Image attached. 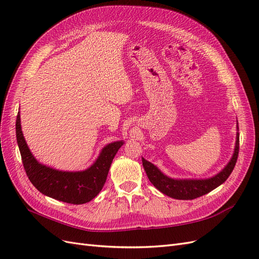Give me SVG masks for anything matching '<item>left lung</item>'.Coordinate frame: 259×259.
Segmentation results:
<instances>
[{
  "mask_svg": "<svg viewBox=\"0 0 259 259\" xmlns=\"http://www.w3.org/2000/svg\"><path fill=\"white\" fill-rule=\"evenodd\" d=\"M239 155V133H237L236 147L231 160L227 164L225 168L210 178L206 179H174L164 175L162 171L156 167L154 164L143 158V166L146 174L151 184L161 191L162 193L168 195L170 198L177 200H193L202 197L215 188L225 183L233 170Z\"/></svg>",
  "mask_w": 259,
  "mask_h": 259,
  "instance_id": "8db88e82",
  "label": "left lung"
}]
</instances>
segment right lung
I'll use <instances>...</instances> for the list:
<instances>
[{
	"label": "right lung",
	"instance_id": "right-lung-1",
	"mask_svg": "<svg viewBox=\"0 0 259 259\" xmlns=\"http://www.w3.org/2000/svg\"><path fill=\"white\" fill-rule=\"evenodd\" d=\"M16 137L23 167L30 182L41 193L70 204H84L96 197L106 183L114 155L124 144L121 140L104 147L97 160L88 169L62 171L35 160L23 137L19 112L16 119Z\"/></svg>",
	"mask_w": 259,
	"mask_h": 259
}]
</instances>
